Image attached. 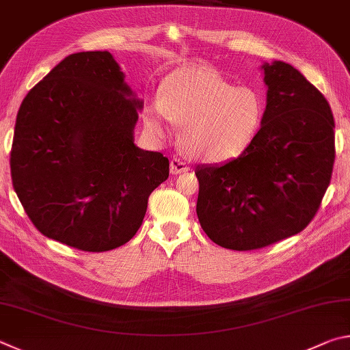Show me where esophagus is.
I'll return each instance as SVG.
<instances>
[{"mask_svg": "<svg viewBox=\"0 0 350 350\" xmlns=\"http://www.w3.org/2000/svg\"><path fill=\"white\" fill-rule=\"evenodd\" d=\"M189 167L186 163H183L180 158H174L170 159V174L172 175H178V174H185V172H187Z\"/></svg>", "mask_w": 350, "mask_h": 350, "instance_id": "esophagus-1", "label": "esophagus"}]
</instances>
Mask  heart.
I'll return each instance as SVG.
<instances>
[{
  "label": "heart",
  "mask_w": 350,
  "mask_h": 350,
  "mask_svg": "<svg viewBox=\"0 0 350 350\" xmlns=\"http://www.w3.org/2000/svg\"><path fill=\"white\" fill-rule=\"evenodd\" d=\"M265 118L258 90L235 88L217 72L186 66L172 72L163 85L161 101L147 104L144 120L158 137L169 122L183 126L181 147L203 163H223L240 157L254 143Z\"/></svg>",
  "instance_id": "1"
}]
</instances>
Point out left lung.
<instances>
[{"mask_svg":"<svg viewBox=\"0 0 350 350\" xmlns=\"http://www.w3.org/2000/svg\"><path fill=\"white\" fill-rule=\"evenodd\" d=\"M261 70L267 100L254 143L228 163L195 169L201 228L232 250L301 232L320 209L335 161L334 115L321 92L283 61Z\"/></svg>","mask_w":350,"mask_h":350,"instance_id":"left-lung-1","label":"left lung"}]
</instances>
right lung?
Here are the masks:
<instances>
[{
  "mask_svg": "<svg viewBox=\"0 0 350 350\" xmlns=\"http://www.w3.org/2000/svg\"><path fill=\"white\" fill-rule=\"evenodd\" d=\"M143 101L107 51L66 57L30 89L10 152L14 189L42 235L106 252L137 234L169 159L133 143Z\"/></svg>",
  "mask_w": 350,
  "mask_h": 350,
  "instance_id": "obj_1",
  "label": "right lung"
}]
</instances>
